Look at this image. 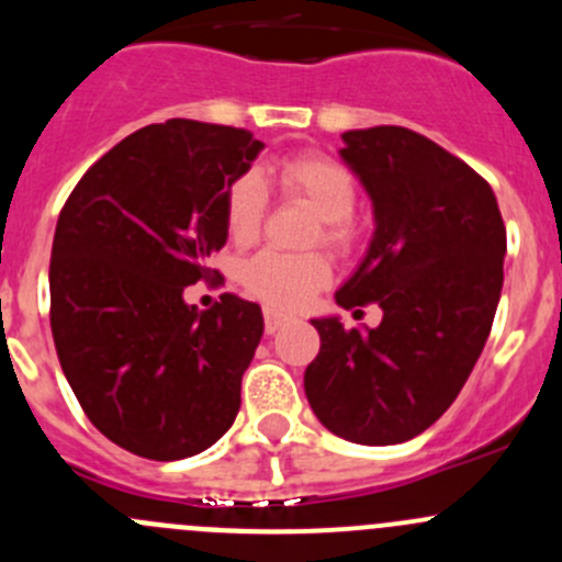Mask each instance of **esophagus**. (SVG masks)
Returning a JSON list of instances; mask_svg holds the SVG:
<instances>
[{"label":"esophagus","instance_id":"1","mask_svg":"<svg viewBox=\"0 0 562 562\" xmlns=\"http://www.w3.org/2000/svg\"><path fill=\"white\" fill-rule=\"evenodd\" d=\"M288 321H291V317H288L285 313H277V310H271V307H266V310H263V326H266V334L280 331V328L285 326Z\"/></svg>","mask_w":562,"mask_h":562}]
</instances>
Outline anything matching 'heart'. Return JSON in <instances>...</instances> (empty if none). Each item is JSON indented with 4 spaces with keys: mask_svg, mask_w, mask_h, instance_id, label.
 <instances>
[{
    "mask_svg": "<svg viewBox=\"0 0 562 562\" xmlns=\"http://www.w3.org/2000/svg\"><path fill=\"white\" fill-rule=\"evenodd\" d=\"M277 184L288 198L310 203L321 214L323 241L334 252H348L356 239L353 209L359 190L342 162L323 155H296L277 166ZM269 212V190L258 173H241L225 192V231L234 245H252ZM331 277V263L323 252H277L260 249L239 266V282L260 302L280 310H296L315 296Z\"/></svg>",
    "mask_w": 562,
    "mask_h": 562,
    "instance_id": "1",
    "label": "heart"
}]
</instances>
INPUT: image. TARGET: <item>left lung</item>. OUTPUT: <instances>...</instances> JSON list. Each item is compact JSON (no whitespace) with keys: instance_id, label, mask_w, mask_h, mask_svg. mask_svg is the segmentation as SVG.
Segmentation results:
<instances>
[{"instance_id":"8db88e82","label":"left lung","mask_w":562,"mask_h":562,"mask_svg":"<svg viewBox=\"0 0 562 562\" xmlns=\"http://www.w3.org/2000/svg\"><path fill=\"white\" fill-rule=\"evenodd\" d=\"M342 160L367 187L375 236L337 291L345 310L378 304V328L321 317L304 391L328 432L391 446L432 427L473 372L503 288L506 225L468 162L407 127L342 135Z\"/></svg>"}]
</instances>
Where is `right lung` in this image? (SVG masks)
<instances>
[{"label": "right lung", "mask_w": 562, "mask_h": 562, "mask_svg": "<svg viewBox=\"0 0 562 562\" xmlns=\"http://www.w3.org/2000/svg\"><path fill=\"white\" fill-rule=\"evenodd\" d=\"M263 144L168 119L105 151L65 201L50 247V331L89 422L133 454H201L234 424L263 334L255 302L198 313L184 288L220 277L225 192ZM223 280V277H220Z\"/></svg>", "instance_id": "add662e5"}]
</instances>
